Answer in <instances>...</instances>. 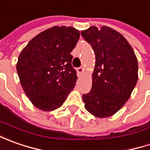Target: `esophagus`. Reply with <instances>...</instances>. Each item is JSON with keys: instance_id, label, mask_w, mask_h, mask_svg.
Instances as JSON below:
<instances>
[{"instance_id": "34e87169", "label": "esophagus", "mask_w": 150, "mask_h": 150, "mask_svg": "<svg viewBox=\"0 0 150 150\" xmlns=\"http://www.w3.org/2000/svg\"><path fill=\"white\" fill-rule=\"evenodd\" d=\"M84 71V67H78V73H80V74H82Z\"/></svg>"}]
</instances>
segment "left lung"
<instances>
[{
  "instance_id": "1",
  "label": "left lung",
  "mask_w": 150,
  "mask_h": 150,
  "mask_svg": "<svg viewBox=\"0 0 150 150\" xmlns=\"http://www.w3.org/2000/svg\"><path fill=\"white\" fill-rule=\"evenodd\" d=\"M95 53L92 89L83 95L87 111L98 118L113 115L129 98L138 81V60L128 41L106 26L81 32Z\"/></svg>"
}]
</instances>
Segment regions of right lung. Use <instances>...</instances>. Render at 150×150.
Masks as SVG:
<instances>
[{
	"label": "right lung",
	"instance_id": "obj_1",
	"mask_svg": "<svg viewBox=\"0 0 150 150\" xmlns=\"http://www.w3.org/2000/svg\"><path fill=\"white\" fill-rule=\"evenodd\" d=\"M80 37L72 26H53L39 33L19 55L16 71L26 95L43 111L60 108L76 84L71 52Z\"/></svg>",
	"mask_w": 150,
	"mask_h": 150
}]
</instances>
